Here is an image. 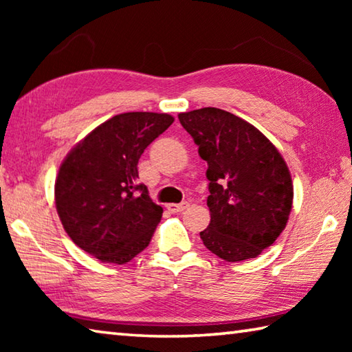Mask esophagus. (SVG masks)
Masks as SVG:
<instances>
[{
    "mask_svg": "<svg viewBox=\"0 0 352 352\" xmlns=\"http://www.w3.org/2000/svg\"><path fill=\"white\" fill-rule=\"evenodd\" d=\"M188 208H189L188 201H182V204H170V205H168V210L170 212H182L184 210H188Z\"/></svg>",
    "mask_w": 352,
    "mask_h": 352,
    "instance_id": "34e87169",
    "label": "esophagus"
}]
</instances>
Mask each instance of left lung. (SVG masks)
Wrapping results in <instances>:
<instances>
[{
	"label": "left lung",
	"instance_id": "left-lung-1",
	"mask_svg": "<svg viewBox=\"0 0 352 352\" xmlns=\"http://www.w3.org/2000/svg\"><path fill=\"white\" fill-rule=\"evenodd\" d=\"M178 119L208 163L211 220L200 233L204 245L228 262L256 258L289 220L294 186L287 164L258 129L233 113L205 107Z\"/></svg>",
	"mask_w": 352,
	"mask_h": 352
}]
</instances>
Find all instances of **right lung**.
<instances>
[{"label": "right lung", "instance_id": "add662e5", "mask_svg": "<svg viewBox=\"0 0 352 352\" xmlns=\"http://www.w3.org/2000/svg\"><path fill=\"white\" fill-rule=\"evenodd\" d=\"M172 122L166 113H121L67 155L56 178V208L65 231L83 252L126 264L151 243L163 208L138 183V162Z\"/></svg>", "mask_w": 352, "mask_h": 352}]
</instances>
